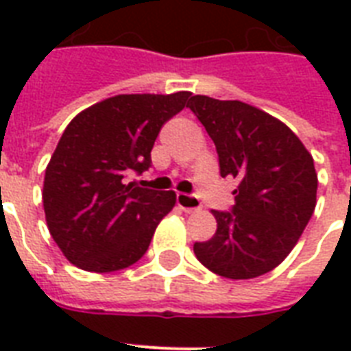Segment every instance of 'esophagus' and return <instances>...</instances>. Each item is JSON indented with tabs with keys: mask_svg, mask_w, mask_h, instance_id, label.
<instances>
[{
	"mask_svg": "<svg viewBox=\"0 0 351 351\" xmlns=\"http://www.w3.org/2000/svg\"><path fill=\"white\" fill-rule=\"evenodd\" d=\"M176 204L180 206L184 211H198L202 208V204L195 195H187V193H178L176 195Z\"/></svg>",
	"mask_w": 351,
	"mask_h": 351,
	"instance_id": "obj_1",
	"label": "esophagus"
}]
</instances>
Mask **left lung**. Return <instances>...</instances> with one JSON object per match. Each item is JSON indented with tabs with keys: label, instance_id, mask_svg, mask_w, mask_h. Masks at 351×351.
<instances>
[{
	"label": "left lung",
	"instance_id": "8db88e82",
	"mask_svg": "<svg viewBox=\"0 0 351 351\" xmlns=\"http://www.w3.org/2000/svg\"><path fill=\"white\" fill-rule=\"evenodd\" d=\"M187 107L213 140L220 176L239 182L234 206L213 209L217 233L195 242V255L220 277H261L288 256L313 215V158L288 125L256 107L200 95Z\"/></svg>",
	"mask_w": 351,
	"mask_h": 351
}]
</instances>
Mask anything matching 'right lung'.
Returning <instances> with one entry per match:
<instances>
[{
    "label": "right lung",
    "instance_id": "right-lung-1",
    "mask_svg": "<svg viewBox=\"0 0 351 351\" xmlns=\"http://www.w3.org/2000/svg\"><path fill=\"white\" fill-rule=\"evenodd\" d=\"M191 93L118 95L85 109L63 131L47 165L43 209L52 239L74 266L111 273L145 255L175 191L125 184L151 167L165 121Z\"/></svg>",
    "mask_w": 351,
    "mask_h": 351
}]
</instances>
